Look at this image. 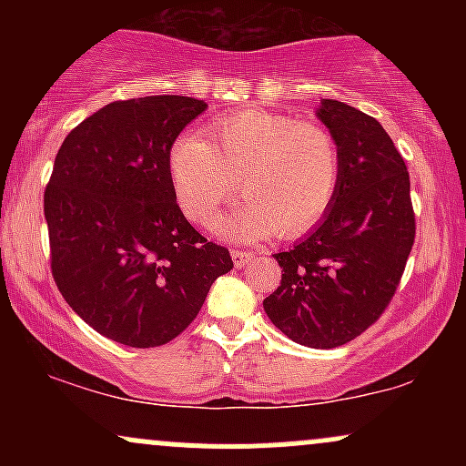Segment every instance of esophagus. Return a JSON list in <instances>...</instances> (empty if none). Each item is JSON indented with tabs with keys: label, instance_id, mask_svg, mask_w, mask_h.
<instances>
[{
	"label": "esophagus",
	"instance_id": "obj_1",
	"mask_svg": "<svg viewBox=\"0 0 466 466\" xmlns=\"http://www.w3.org/2000/svg\"><path fill=\"white\" fill-rule=\"evenodd\" d=\"M232 260L237 267H248L254 260V251H245V249H232Z\"/></svg>",
	"mask_w": 466,
	"mask_h": 466
}]
</instances>
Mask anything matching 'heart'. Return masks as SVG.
<instances>
[{
  "instance_id": "obj_1",
  "label": "heart",
  "mask_w": 466,
  "mask_h": 466,
  "mask_svg": "<svg viewBox=\"0 0 466 466\" xmlns=\"http://www.w3.org/2000/svg\"><path fill=\"white\" fill-rule=\"evenodd\" d=\"M208 136H181L168 151L170 184L190 221L206 223L232 199L237 181L245 201L212 223L226 237L260 238L274 229L296 237L333 203L341 157L322 125L245 109L217 117Z\"/></svg>"
}]
</instances>
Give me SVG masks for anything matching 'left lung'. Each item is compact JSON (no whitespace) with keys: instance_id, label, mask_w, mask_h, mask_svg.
I'll use <instances>...</instances> for the list:
<instances>
[{"instance_id":"8db88e82","label":"left lung","mask_w":466,"mask_h":466,"mask_svg":"<svg viewBox=\"0 0 466 466\" xmlns=\"http://www.w3.org/2000/svg\"><path fill=\"white\" fill-rule=\"evenodd\" d=\"M318 117L335 137L341 175L322 221L274 254L280 287L265 313L296 344L337 349L386 311L414 245L410 173L372 116L324 98Z\"/></svg>"}]
</instances>
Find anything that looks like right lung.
<instances>
[{
  "label": "right lung",
  "mask_w": 466,
  "mask_h": 466,
  "mask_svg": "<svg viewBox=\"0 0 466 466\" xmlns=\"http://www.w3.org/2000/svg\"><path fill=\"white\" fill-rule=\"evenodd\" d=\"M208 105L186 96L116 100L58 148L44 212L52 276L94 330L133 349L168 344L234 263L186 221L168 151Z\"/></svg>",
  "instance_id": "right-lung-1"
}]
</instances>
